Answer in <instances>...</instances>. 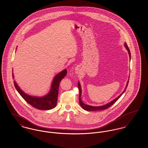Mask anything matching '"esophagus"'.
Here are the masks:
<instances>
[{"instance_id": "1", "label": "esophagus", "mask_w": 148, "mask_h": 148, "mask_svg": "<svg viewBox=\"0 0 148 148\" xmlns=\"http://www.w3.org/2000/svg\"><path fill=\"white\" fill-rule=\"evenodd\" d=\"M79 71H80L79 68V67H76V72L77 73H78L79 72Z\"/></svg>"}]
</instances>
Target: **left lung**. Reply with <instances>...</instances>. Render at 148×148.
Here are the masks:
<instances>
[{"mask_svg": "<svg viewBox=\"0 0 148 148\" xmlns=\"http://www.w3.org/2000/svg\"><path fill=\"white\" fill-rule=\"evenodd\" d=\"M125 47L126 48V49L128 51V53L129 55V57H130V59L131 58V53H130V49L129 48V47L127 46V44L126 43H125ZM129 80L128 79V81L127 82V84L126 86V87L125 88L124 91L123 92V93H121V95H120L117 97H116L115 99H114V100H112V101H111L110 102H109L108 103L105 105H103V106H90V105H86L85 103H83V102L81 100V94H82V90H81V85L79 84V82H78V89H79V104L81 105V106L82 108V109L85 110L86 111H100V110H104L105 109H108L109 108H110L111 106H112L116 101L121 96V95L124 93L127 85H128V84H129Z\"/></svg>", "mask_w": 148, "mask_h": 148, "instance_id": "8db88e82", "label": "left lung"}]
</instances>
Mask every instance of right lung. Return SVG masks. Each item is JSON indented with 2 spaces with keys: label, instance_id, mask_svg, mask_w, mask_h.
I'll return each mask as SVG.
<instances>
[{
  "label": "right lung",
  "instance_id": "1",
  "mask_svg": "<svg viewBox=\"0 0 148 148\" xmlns=\"http://www.w3.org/2000/svg\"><path fill=\"white\" fill-rule=\"evenodd\" d=\"M67 70L65 69L57 74L52 81L50 91L47 95L43 97H36L28 95L24 92L20 88L15 81H14V84L17 91L21 95L24 100L27 102V103L36 109L42 110H48L53 109L57 105L60 83L67 75ZM12 76L13 78L14 79L13 71Z\"/></svg>",
  "mask_w": 148,
  "mask_h": 148
}]
</instances>
